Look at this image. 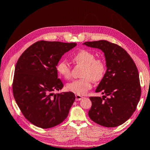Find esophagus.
<instances>
[{
  "mask_svg": "<svg viewBox=\"0 0 150 150\" xmlns=\"http://www.w3.org/2000/svg\"><path fill=\"white\" fill-rule=\"evenodd\" d=\"M82 98H83L82 96H79V95H77V94L76 95V101H79V100H81V99Z\"/></svg>",
  "mask_w": 150,
  "mask_h": 150,
  "instance_id": "34e87169",
  "label": "esophagus"
}]
</instances>
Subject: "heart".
Masks as SVG:
<instances>
[{
    "label": "heart",
    "mask_w": 150,
    "mask_h": 150,
    "mask_svg": "<svg viewBox=\"0 0 150 150\" xmlns=\"http://www.w3.org/2000/svg\"><path fill=\"white\" fill-rule=\"evenodd\" d=\"M73 61L76 64L83 66L81 76L83 78L75 79L67 84V91L77 95H84L92 87V80L99 81L105 71V64L101 58H96L94 53L88 50L82 49L73 56ZM58 74L65 79L71 76V67L65 59H62L56 65Z\"/></svg>",
    "instance_id": "heart-1"
}]
</instances>
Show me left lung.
<instances>
[{"label": "left lung", "mask_w": 150, "mask_h": 150, "mask_svg": "<svg viewBox=\"0 0 150 150\" xmlns=\"http://www.w3.org/2000/svg\"><path fill=\"white\" fill-rule=\"evenodd\" d=\"M83 44L101 49L105 53L107 67L96 90L104 96L90 97L92 106L88 111L89 117L105 127L118 126L134 114L141 98L137 67L128 53L117 44L103 40Z\"/></svg>", "instance_id": "8db88e82"}]
</instances>
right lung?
<instances>
[{"mask_svg": "<svg viewBox=\"0 0 150 150\" xmlns=\"http://www.w3.org/2000/svg\"><path fill=\"white\" fill-rule=\"evenodd\" d=\"M76 43L41 40L25 50L16 63L13 93L22 114L32 124L49 128L67 117L75 100L73 92L54 94L64 87L56 65Z\"/></svg>", "mask_w": 150, "mask_h": 150, "instance_id": "obj_1", "label": "right lung"}]
</instances>
